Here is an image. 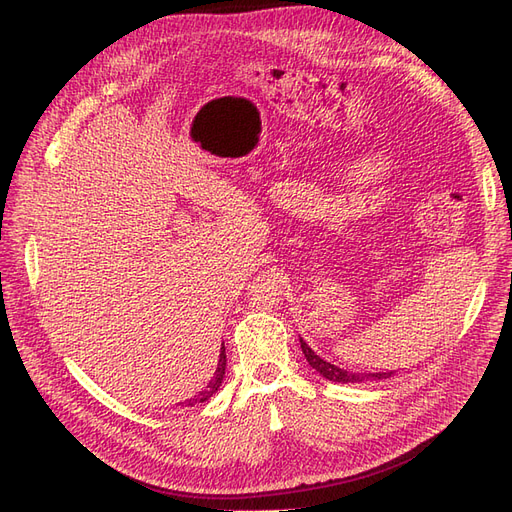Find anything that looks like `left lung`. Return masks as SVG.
I'll return each instance as SVG.
<instances>
[{
  "instance_id": "obj_1",
  "label": "left lung",
  "mask_w": 512,
  "mask_h": 512,
  "mask_svg": "<svg viewBox=\"0 0 512 512\" xmlns=\"http://www.w3.org/2000/svg\"><path fill=\"white\" fill-rule=\"evenodd\" d=\"M299 342H301V350L305 354L307 363L312 365L318 371V374L322 378H327V380L348 384V382H365V380H386V378H391L395 374V371H378V374H352V371L339 369L337 365H331V363H327L324 359H320V356L303 342V337H299Z\"/></svg>"
}]
</instances>
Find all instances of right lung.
I'll list each match as a JSON object with an SVG mask.
<instances>
[{"instance_id": "obj_1", "label": "right lung", "mask_w": 512, "mask_h": 512, "mask_svg": "<svg viewBox=\"0 0 512 512\" xmlns=\"http://www.w3.org/2000/svg\"><path fill=\"white\" fill-rule=\"evenodd\" d=\"M224 371H226V348L222 346V352H220V361H218V369H215L213 374V380L207 384L205 391H200L194 399H188V406H194V404H203V401H207L215 391L220 389L222 386V380H224Z\"/></svg>"}]
</instances>
